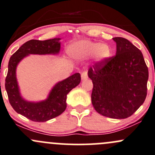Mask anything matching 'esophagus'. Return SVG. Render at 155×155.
Wrapping results in <instances>:
<instances>
[{
	"mask_svg": "<svg viewBox=\"0 0 155 155\" xmlns=\"http://www.w3.org/2000/svg\"><path fill=\"white\" fill-rule=\"evenodd\" d=\"M87 78H88L87 71H84V72H82V74H81V79H82L83 81H84V80H87Z\"/></svg>",
	"mask_w": 155,
	"mask_h": 155,
	"instance_id": "1",
	"label": "esophagus"
}]
</instances>
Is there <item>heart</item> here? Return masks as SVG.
Returning a JSON list of instances; mask_svg holds the SVG:
<instances>
[{
    "instance_id": "1",
    "label": "heart",
    "mask_w": 155,
    "mask_h": 155,
    "mask_svg": "<svg viewBox=\"0 0 155 155\" xmlns=\"http://www.w3.org/2000/svg\"><path fill=\"white\" fill-rule=\"evenodd\" d=\"M67 52L70 57L76 60L87 59L93 56L97 63H101L110 58L112 51L107 44L82 39L70 44Z\"/></svg>"
}]
</instances>
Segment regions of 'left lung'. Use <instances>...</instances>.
I'll use <instances>...</instances> for the list:
<instances>
[{"instance_id": "left-lung-1", "label": "left lung", "mask_w": 155, "mask_h": 155, "mask_svg": "<svg viewBox=\"0 0 155 155\" xmlns=\"http://www.w3.org/2000/svg\"><path fill=\"white\" fill-rule=\"evenodd\" d=\"M116 55L88 70L93 84L92 104L106 117L126 119L138 110L147 95L149 70L142 52L127 39L113 38Z\"/></svg>"}]
</instances>
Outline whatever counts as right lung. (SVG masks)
Masks as SVG:
<instances>
[{"label": "right lung", "mask_w": 155, "mask_h": 155, "mask_svg": "<svg viewBox=\"0 0 155 155\" xmlns=\"http://www.w3.org/2000/svg\"><path fill=\"white\" fill-rule=\"evenodd\" d=\"M60 38H54L44 41L36 39L28 41L9 59L5 80V88L9 103L15 112L33 122H46L64 112L66 108L67 95L81 83V74L75 73L57 83L45 100L29 101L21 95L16 78V68L18 63L30 54H58L60 50Z\"/></svg>", "instance_id": "obj_1"}]
</instances>
